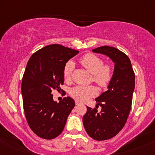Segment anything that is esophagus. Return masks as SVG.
Here are the masks:
<instances>
[{"label": "esophagus", "instance_id": "34e87169", "mask_svg": "<svg viewBox=\"0 0 155 155\" xmlns=\"http://www.w3.org/2000/svg\"><path fill=\"white\" fill-rule=\"evenodd\" d=\"M75 103H76V105H79V104H80V102H79V101H76V102H75Z\"/></svg>", "mask_w": 155, "mask_h": 155}]
</instances>
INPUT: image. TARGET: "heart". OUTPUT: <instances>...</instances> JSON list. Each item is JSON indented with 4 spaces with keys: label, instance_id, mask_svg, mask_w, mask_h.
Here are the masks:
<instances>
[{
    "label": "heart",
    "instance_id": "obj_1",
    "mask_svg": "<svg viewBox=\"0 0 155 155\" xmlns=\"http://www.w3.org/2000/svg\"><path fill=\"white\" fill-rule=\"evenodd\" d=\"M79 63L87 71L92 74V81L95 82L101 89L107 87L112 80L113 75L111 64H104L103 58L94 54H86L79 59ZM74 65L73 62H68L63 68L64 80H71ZM98 93L96 87L93 85H77L70 91V95L78 101H85L89 98L96 96Z\"/></svg>",
    "mask_w": 155,
    "mask_h": 155
}]
</instances>
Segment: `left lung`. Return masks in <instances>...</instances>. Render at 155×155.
Here are the masks:
<instances>
[{
  "label": "left lung",
  "instance_id": "1",
  "mask_svg": "<svg viewBox=\"0 0 155 155\" xmlns=\"http://www.w3.org/2000/svg\"><path fill=\"white\" fill-rule=\"evenodd\" d=\"M93 52L105 54L115 62L108 90L96 98V106L101 107V112L87 107L83 116L88 135L94 140H104L116 135L127 122L135 89V73L130 58L116 48L104 45L93 49Z\"/></svg>",
  "mask_w": 155,
  "mask_h": 155
}]
</instances>
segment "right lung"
Segmentation results:
<instances>
[{
	"label": "right lung",
	"instance_id": "1",
	"mask_svg": "<svg viewBox=\"0 0 155 155\" xmlns=\"http://www.w3.org/2000/svg\"><path fill=\"white\" fill-rule=\"evenodd\" d=\"M78 53L53 44L37 51L28 61L21 84L23 110L31 130L40 137L51 140L60 135L74 107L71 97L57 103L51 92L63 91L64 66Z\"/></svg>",
	"mask_w": 155,
	"mask_h": 155
}]
</instances>
